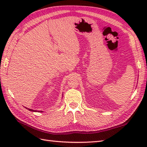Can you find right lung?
I'll use <instances>...</instances> for the list:
<instances>
[{
  "instance_id": "obj_1",
  "label": "right lung",
  "mask_w": 147,
  "mask_h": 147,
  "mask_svg": "<svg viewBox=\"0 0 147 147\" xmlns=\"http://www.w3.org/2000/svg\"><path fill=\"white\" fill-rule=\"evenodd\" d=\"M26 109H28L29 111H33V112H42V111H35V110H33V109H28L27 107H25Z\"/></svg>"
}]
</instances>
